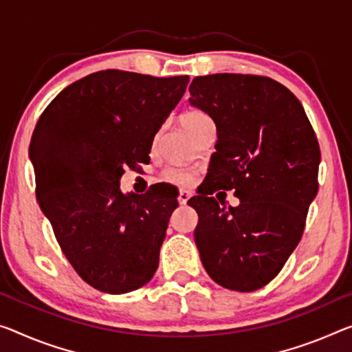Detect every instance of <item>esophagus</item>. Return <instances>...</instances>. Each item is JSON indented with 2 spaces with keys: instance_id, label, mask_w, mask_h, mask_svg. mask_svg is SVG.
<instances>
[{
  "instance_id": "obj_1",
  "label": "esophagus",
  "mask_w": 352,
  "mask_h": 352,
  "mask_svg": "<svg viewBox=\"0 0 352 352\" xmlns=\"http://www.w3.org/2000/svg\"><path fill=\"white\" fill-rule=\"evenodd\" d=\"M188 198H190V193H188L187 190H182L179 193V197H177V201H179V204H187Z\"/></svg>"
}]
</instances>
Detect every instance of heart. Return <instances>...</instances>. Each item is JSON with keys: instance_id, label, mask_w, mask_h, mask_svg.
<instances>
[{"instance_id": "obj_1", "label": "heart", "mask_w": 352, "mask_h": 352, "mask_svg": "<svg viewBox=\"0 0 352 352\" xmlns=\"http://www.w3.org/2000/svg\"><path fill=\"white\" fill-rule=\"evenodd\" d=\"M181 121H182L184 129H186L192 137L204 126V124L212 122L209 115L199 110L187 111L186 115L182 116ZM164 179L171 184H176V186H188V184L193 181V175L186 168H166L164 171Z\"/></svg>"}]
</instances>
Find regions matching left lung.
<instances>
[{
    "label": "left lung",
    "instance_id": "8db88e82",
    "mask_svg": "<svg viewBox=\"0 0 352 352\" xmlns=\"http://www.w3.org/2000/svg\"><path fill=\"white\" fill-rule=\"evenodd\" d=\"M192 107L217 127L215 153L197 210L195 244L209 277L248 293L277 275L304 232L318 193L320 144L297 97L267 77L214 74L193 78ZM234 188L240 206L210 197Z\"/></svg>",
    "mask_w": 352,
    "mask_h": 352
}]
</instances>
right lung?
Wrapping results in <instances>:
<instances>
[{
  "instance_id": "1",
  "label": "right lung",
  "mask_w": 352,
  "mask_h": 352,
  "mask_svg": "<svg viewBox=\"0 0 352 352\" xmlns=\"http://www.w3.org/2000/svg\"><path fill=\"white\" fill-rule=\"evenodd\" d=\"M187 83V75L100 70L64 88L32 132L37 203L75 272L102 293L142 288L159 267L176 195H124L120 179L149 159Z\"/></svg>"
}]
</instances>
